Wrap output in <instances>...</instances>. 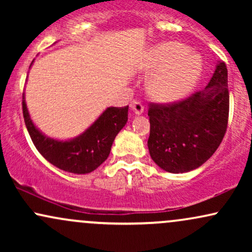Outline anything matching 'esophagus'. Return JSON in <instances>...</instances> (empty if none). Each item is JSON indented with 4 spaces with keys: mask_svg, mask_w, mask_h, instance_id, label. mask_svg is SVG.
I'll list each match as a JSON object with an SVG mask.
<instances>
[{
    "mask_svg": "<svg viewBox=\"0 0 252 252\" xmlns=\"http://www.w3.org/2000/svg\"><path fill=\"white\" fill-rule=\"evenodd\" d=\"M130 106H131L132 111H134L136 115H141L143 112V104L141 103L140 100H132Z\"/></svg>",
    "mask_w": 252,
    "mask_h": 252,
    "instance_id": "34e87169",
    "label": "esophagus"
}]
</instances>
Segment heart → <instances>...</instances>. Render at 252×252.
<instances>
[{
  "label": "heart",
  "instance_id": "heart-1",
  "mask_svg": "<svg viewBox=\"0 0 252 252\" xmlns=\"http://www.w3.org/2000/svg\"><path fill=\"white\" fill-rule=\"evenodd\" d=\"M143 70L153 72L148 80L149 94L160 102H174L194 88L201 74L202 63L181 43H162L149 53Z\"/></svg>",
  "mask_w": 252,
  "mask_h": 252
}]
</instances>
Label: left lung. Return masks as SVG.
Returning <instances> with one entry per match:
<instances>
[{
    "mask_svg": "<svg viewBox=\"0 0 252 252\" xmlns=\"http://www.w3.org/2000/svg\"><path fill=\"white\" fill-rule=\"evenodd\" d=\"M227 68L219 62L209 85L173 103H149V154L160 168L186 173L215 154L227 129Z\"/></svg>",
    "mask_w": 252,
    "mask_h": 252,
    "instance_id": "left-lung-1",
    "label": "left lung"
}]
</instances>
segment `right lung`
<instances>
[{
	"mask_svg": "<svg viewBox=\"0 0 252 252\" xmlns=\"http://www.w3.org/2000/svg\"><path fill=\"white\" fill-rule=\"evenodd\" d=\"M128 109L108 108L84 134L63 142L46 137L35 128L22 98L25 123L37 152L53 166L74 174L92 172L108 158L115 137L128 121Z\"/></svg>",
	"mask_w": 252,
	"mask_h": 252,
	"instance_id": "1",
	"label": "right lung"
}]
</instances>
